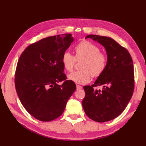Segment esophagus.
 <instances>
[{
    "label": "esophagus",
    "mask_w": 146,
    "mask_h": 146,
    "mask_svg": "<svg viewBox=\"0 0 146 146\" xmlns=\"http://www.w3.org/2000/svg\"><path fill=\"white\" fill-rule=\"evenodd\" d=\"M76 87H77V90H80V89H82V86H80V85H77Z\"/></svg>",
    "instance_id": "1"
}]
</instances>
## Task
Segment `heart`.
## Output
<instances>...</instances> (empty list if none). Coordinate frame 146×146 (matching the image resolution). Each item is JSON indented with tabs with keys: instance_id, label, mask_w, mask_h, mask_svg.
<instances>
[{
	"instance_id": "obj_1",
	"label": "heart",
	"mask_w": 146,
	"mask_h": 146,
	"mask_svg": "<svg viewBox=\"0 0 146 146\" xmlns=\"http://www.w3.org/2000/svg\"><path fill=\"white\" fill-rule=\"evenodd\" d=\"M100 48L88 41H82L74 47L75 56L66 51L61 56V63L68 72L73 70L76 61L83 60L80 70L68 76L69 80L79 84H85L91 80V76L98 77L104 73L108 64V56L100 52Z\"/></svg>"
}]
</instances>
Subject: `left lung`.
<instances>
[{
	"label": "left lung",
	"instance_id": "1",
	"mask_svg": "<svg viewBox=\"0 0 146 146\" xmlns=\"http://www.w3.org/2000/svg\"><path fill=\"white\" fill-rule=\"evenodd\" d=\"M101 44L107 51L108 64L94 84L83 86L85 97L82 106L86 115L99 122L111 121L123 111L133 95L135 76L133 60L125 47L113 39L96 35H88ZM103 86V90L95 87Z\"/></svg>",
	"mask_w": 146,
	"mask_h": 146
}]
</instances>
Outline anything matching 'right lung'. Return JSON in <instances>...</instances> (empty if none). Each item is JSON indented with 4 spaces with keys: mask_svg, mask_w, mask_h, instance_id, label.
Returning <instances> with one entry per match:
<instances>
[{
    "mask_svg": "<svg viewBox=\"0 0 146 146\" xmlns=\"http://www.w3.org/2000/svg\"><path fill=\"white\" fill-rule=\"evenodd\" d=\"M74 41L71 34L43 38L29 46L17 62L15 83L21 104L33 117L44 122L60 116L76 90L63 72L61 56ZM63 81L62 85L57 84Z\"/></svg>",
    "mask_w": 146,
    "mask_h": 146,
    "instance_id": "add662e5",
    "label": "right lung"
}]
</instances>
